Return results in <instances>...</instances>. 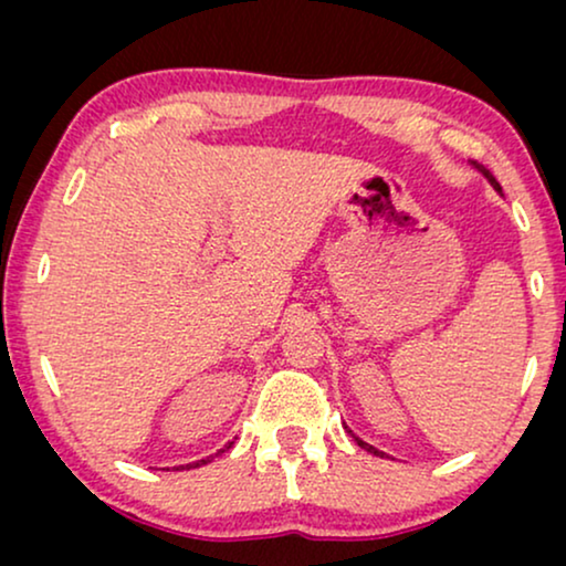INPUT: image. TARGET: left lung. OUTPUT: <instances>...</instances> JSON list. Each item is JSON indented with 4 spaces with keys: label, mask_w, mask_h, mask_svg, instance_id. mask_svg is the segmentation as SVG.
<instances>
[{
    "label": "left lung",
    "mask_w": 566,
    "mask_h": 566,
    "mask_svg": "<svg viewBox=\"0 0 566 566\" xmlns=\"http://www.w3.org/2000/svg\"><path fill=\"white\" fill-rule=\"evenodd\" d=\"M471 165H474V161H471ZM474 169H479V172H482V175L486 177V182H490L494 190H497V192H502V188H500V182H497V180H494V177L490 175V169H484V167H479V165H474ZM347 432H350V436H353V440H355V443H358V446L363 448V451H368V453H374V455H381V459H384V455H386L384 451H378V448H376V446H370V443H366V440H360L358 436H355V432H353L350 428H347Z\"/></svg>",
    "instance_id": "obj_1"
}]
</instances>
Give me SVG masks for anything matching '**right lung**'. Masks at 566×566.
<instances>
[{
  "label": "right lung",
  "mask_w": 566,
  "mask_h": 566,
  "mask_svg": "<svg viewBox=\"0 0 566 566\" xmlns=\"http://www.w3.org/2000/svg\"><path fill=\"white\" fill-rule=\"evenodd\" d=\"M231 443H234V440H229V443H227V446H223V448H219V451H216L213 455H206V459H200V461L185 463V467H175V471H180V469H198V467H203V463H208V461H213V459H216V455H221L223 451H229V448H231Z\"/></svg>",
  "instance_id": "add662e5"
}]
</instances>
